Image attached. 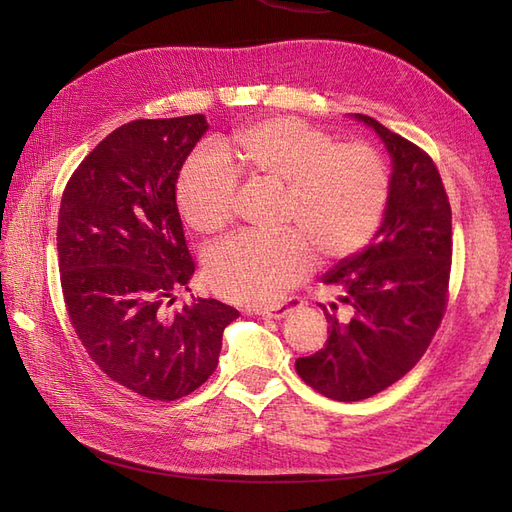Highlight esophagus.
<instances>
[{
	"label": "esophagus",
	"instance_id": "34e87169",
	"mask_svg": "<svg viewBox=\"0 0 512 512\" xmlns=\"http://www.w3.org/2000/svg\"><path fill=\"white\" fill-rule=\"evenodd\" d=\"M303 303H305V301H303L301 297H288L284 303L275 305V307H269V309H265V312H260V314L265 316V318H275V320H280V318H284L286 314H290L292 309L301 307Z\"/></svg>",
	"mask_w": 512,
	"mask_h": 512
}]
</instances>
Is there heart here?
I'll use <instances>...</instances> for the list:
<instances>
[{"mask_svg":"<svg viewBox=\"0 0 512 512\" xmlns=\"http://www.w3.org/2000/svg\"><path fill=\"white\" fill-rule=\"evenodd\" d=\"M226 151L241 168L284 183L282 235H237L207 256V277L224 299L271 305L314 269L316 252L348 258L376 235L391 196V173L367 143L335 136L297 117H267L232 132ZM239 179L222 153L200 147L177 177V205L200 235H215L232 218Z\"/></svg>","mask_w":512,"mask_h":512,"instance_id":"b5f03b06","label":"heart"}]
</instances>
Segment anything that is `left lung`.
Returning <instances> with one entry per match:
<instances>
[{"label": "left lung", "instance_id": "1", "mask_svg": "<svg viewBox=\"0 0 512 512\" xmlns=\"http://www.w3.org/2000/svg\"><path fill=\"white\" fill-rule=\"evenodd\" d=\"M354 117L391 153L389 205L374 243L322 277L339 290L337 303H320L329 339L294 363L305 384L337 401L376 395L421 361L446 312L453 262L451 203L438 166L376 119Z\"/></svg>", "mask_w": 512, "mask_h": 512}]
</instances>
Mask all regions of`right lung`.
<instances>
[{
	"label": "right lung",
	"mask_w": 512,
	"mask_h": 512,
	"mask_svg": "<svg viewBox=\"0 0 512 512\" xmlns=\"http://www.w3.org/2000/svg\"><path fill=\"white\" fill-rule=\"evenodd\" d=\"M207 128L205 115L130 121L61 196L57 260L72 329L108 378L147 399L175 401L205 384L239 316L215 299L169 309L196 267L177 177Z\"/></svg>",
	"instance_id": "1"
}]
</instances>
